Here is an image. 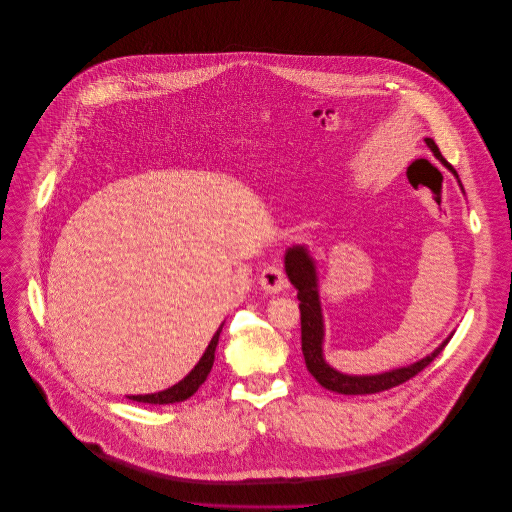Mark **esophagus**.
<instances>
[{
	"mask_svg": "<svg viewBox=\"0 0 512 512\" xmlns=\"http://www.w3.org/2000/svg\"><path fill=\"white\" fill-rule=\"evenodd\" d=\"M288 284L284 272L280 266L272 264V266H266L260 274V286L266 290V292H280L284 286Z\"/></svg>",
	"mask_w": 512,
	"mask_h": 512,
	"instance_id": "34e87169",
	"label": "esophagus"
}]
</instances>
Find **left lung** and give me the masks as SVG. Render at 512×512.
<instances>
[{"instance_id":"1","label":"left lung","mask_w":512,"mask_h":512,"mask_svg":"<svg viewBox=\"0 0 512 512\" xmlns=\"http://www.w3.org/2000/svg\"><path fill=\"white\" fill-rule=\"evenodd\" d=\"M426 145L432 149L436 159H440L456 177L458 173L454 167L442 157L438 145L434 139H426ZM284 270L292 286L298 290V309H300V337H302V355L309 373L325 387L343 395H367V393H379L385 389H391L395 385L405 383L418 375L422 369H426L448 345L452 335L428 357L416 361L414 365L399 367L393 371L377 373V375H347L337 369H333L325 357H323V339H325V325H323V311L319 300V278H317V266L313 256L304 246H292L286 250L284 256Z\"/></svg>"}]
</instances>
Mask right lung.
I'll use <instances>...</instances> for the list:
<instances>
[{
	"label": "right lung",
	"instance_id": "add662e5",
	"mask_svg": "<svg viewBox=\"0 0 512 512\" xmlns=\"http://www.w3.org/2000/svg\"><path fill=\"white\" fill-rule=\"evenodd\" d=\"M222 327L216 331V335L212 337L206 353L201 355V359L197 361V365L179 381L175 383L173 387L165 389V391H159V393H147V395H129V399L133 401H141V403H155V405H167V403H177V401H185L187 397H191L199 385L208 379L212 367H214V357H216V347H218V341H220V333H222Z\"/></svg>",
	"mask_w": 512,
	"mask_h": 512
}]
</instances>
